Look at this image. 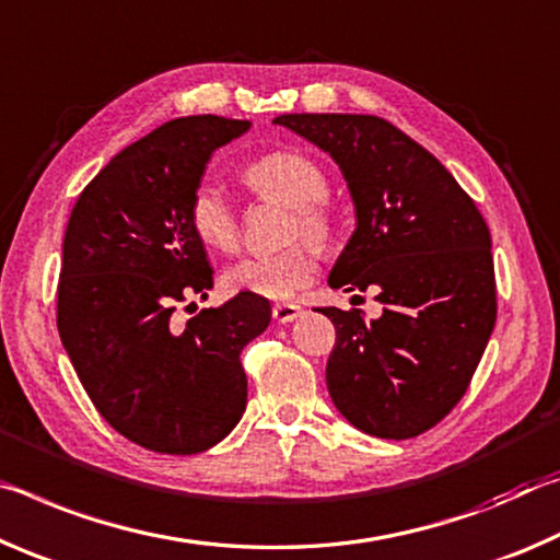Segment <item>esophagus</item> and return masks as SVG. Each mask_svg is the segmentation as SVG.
Segmentation results:
<instances>
[{
  "instance_id": "esophagus-1",
  "label": "esophagus",
  "mask_w": 560,
  "mask_h": 560,
  "mask_svg": "<svg viewBox=\"0 0 560 560\" xmlns=\"http://www.w3.org/2000/svg\"><path fill=\"white\" fill-rule=\"evenodd\" d=\"M300 315H302V307L300 305H292V302H282V305H275L272 307V317L278 319L280 325L295 323Z\"/></svg>"
}]
</instances>
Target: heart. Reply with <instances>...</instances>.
Wrapping results in <instances>:
<instances>
[{"instance_id": "heart-1", "label": "heart", "mask_w": 560, "mask_h": 560, "mask_svg": "<svg viewBox=\"0 0 560 560\" xmlns=\"http://www.w3.org/2000/svg\"><path fill=\"white\" fill-rule=\"evenodd\" d=\"M245 186L265 200L292 208L288 237H305L323 247L332 237V218L323 200L329 194L325 171L295 151L268 153L243 171ZM188 223L196 237L215 250H233L241 235L235 210L215 186L196 188L188 206ZM315 275V258L307 245H290L275 255H250L223 272V285L231 292H250L268 300H285L305 288Z\"/></svg>"}]
</instances>
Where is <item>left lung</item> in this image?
<instances>
[{"instance_id": "left-lung-1", "label": "left lung", "mask_w": 560, "mask_h": 560, "mask_svg": "<svg viewBox=\"0 0 560 560\" xmlns=\"http://www.w3.org/2000/svg\"><path fill=\"white\" fill-rule=\"evenodd\" d=\"M272 124L329 153L357 228L329 288L374 290L384 310L319 307L337 340L327 389L364 434L411 439L464 397L497 323L491 235L432 153L380 116L285 114Z\"/></svg>"}]
</instances>
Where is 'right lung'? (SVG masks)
<instances>
[{
  "label": "right lung",
  "instance_id": "add662e5",
  "mask_svg": "<svg viewBox=\"0 0 560 560\" xmlns=\"http://www.w3.org/2000/svg\"><path fill=\"white\" fill-rule=\"evenodd\" d=\"M247 128L210 114L159 126L81 190L63 235V350L98 415L159 454L206 452L233 432L247 401L241 352L270 325V302L250 292L186 325L173 317L213 288L190 198L213 151Z\"/></svg>",
  "mask_w": 560,
  "mask_h": 560
}]
</instances>
